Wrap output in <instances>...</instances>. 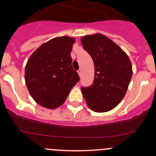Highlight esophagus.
<instances>
[{"label":"esophagus","instance_id":"34e87169","mask_svg":"<svg viewBox=\"0 0 156 156\" xmlns=\"http://www.w3.org/2000/svg\"><path fill=\"white\" fill-rule=\"evenodd\" d=\"M78 75H79V76L81 77V74H82V72H81V69H79V70L78 71Z\"/></svg>","mask_w":156,"mask_h":156}]
</instances>
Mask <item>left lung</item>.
Listing matches in <instances>:
<instances>
[{
    "mask_svg": "<svg viewBox=\"0 0 156 156\" xmlns=\"http://www.w3.org/2000/svg\"><path fill=\"white\" fill-rule=\"evenodd\" d=\"M81 42L95 69L93 84L81 88L83 96L93 111H110L126 94L133 75L131 62L119 45L100 33L83 36Z\"/></svg>",
    "mask_w": 156,
    "mask_h": 156,
    "instance_id": "1",
    "label": "left lung"
}]
</instances>
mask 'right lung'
I'll list each match as a JSON object with an SVG mask.
<instances>
[{"label":"right lung","instance_id":"1","mask_svg":"<svg viewBox=\"0 0 156 156\" xmlns=\"http://www.w3.org/2000/svg\"><path fill=\"white\" fill-rule=\"evenodd\" d=\"M75 41L68 36L54 37L41 45L28 59L25 81L30 95L40 106L50 109L62 106L79 81L70 54Z\"/></svg>","mask_w":156,"mask_h":156}]
</instances>
